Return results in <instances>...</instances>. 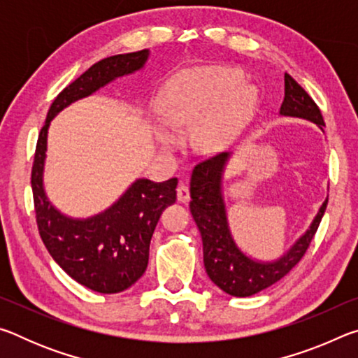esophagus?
<instances>
[{
	"instance_id": "34e87169",
	"label": "esophagus",
	"mask_w": 358,
	"mask_h": 358,
	"mask_svg": "<svg viewBox=\"0 0 358 358\" xmlns=\"http://www.w3.org/2000/svg\"><path fill=\"white\" fill-rule=\"evenodd\" d=\"M177 197H178V202H183V203L189 201V187H187V185L183 183V181H181L177 187Z\"/></svg>"
}]
</instances>
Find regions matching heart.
Returning a JSON list of instances; mask_svg holds the SVG:
<instances>
[{"instance_id":"1","label":"heart","mask_w":358,"mask_h":358,"mask_svg":"<svg viewBox=\"0 0 358 358\" xmlns=\"http://www.w3.org/2000/svg\"><path fill=\"white\" fill-rule=\"evenodd\" d=\"M252 96V88L240 82L237 71L220 66L196 68L180 72L166 85L159 98V112L171 128L192 124L199 119L192 132L194 142L202 150H215L243 117ZM156 138L164 147L175 142L166 129H157Z\"/></svg>"}]
</instances>
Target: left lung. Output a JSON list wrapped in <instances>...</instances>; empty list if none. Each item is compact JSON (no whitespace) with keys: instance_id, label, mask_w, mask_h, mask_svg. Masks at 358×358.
<instances>
[{"instance_id":"1","label":"left lung","mask_w":358,"mask_h":358,"mask_svg":"<svg viewBox=\"0 0 358 358\" xmlns=\"http://www.w3.org/2000/svg\"><path fill=\"white\" fill-rule=\"evenodd\" d=\"M280 115L308 120L324 131L325 123L316 102L289 74H284ZM229 157L230 153H220L194 167L189 208L202 235L203 265L210 280L229 295L250 296L280 281L300 262L316 234L329 199L319 208L310 229L280 259L271 262L251 259L235 243L227 222L222 175Z\"/></svg>"}]
</instances>
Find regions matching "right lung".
I'll use <instances>...</instances> for the list:
<instances>
[{
    "mask_svg": "<svg viewBox=\"0 0 358 358\" xmlns=\"http://www.w3.org/2000/svg\"><path fill=\"white\" fill-rule=\"evenodd\" d=\"M148 55V48L113 55L85 71L52 102L36 145L31 187L41 238L72 280L99 294L123 292L145 273L155 227L162 211L177 201L178 180L155 183L138 178L102 213L87 220L66 216L53 207L44 189L47 132L63 108L115 78L142 69Z\"/></svg>",
    "mask_w": 358,
    "mask_h": 358,
    "instance_id": "add662e5",
    "label": "right lung"
}]
</instances>
